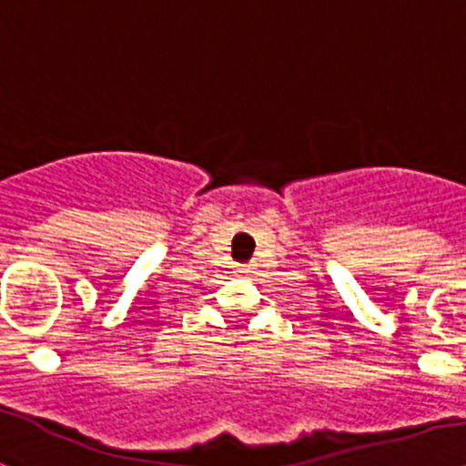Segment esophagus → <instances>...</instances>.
I'll return each mask as SVG.
<instances>
[{
    "instance_id": "obj_1",
    "label": "esophagus",
    "mask_w": 466,
    "mask_h": 466,
    "mask_svg": "<svg viewBox=\"0 0 466 466\" xmlns=\"http://www.w3.org/2000/svg\"><path fill=\"white\" fill-rule=\"evenodd\" d=\"M237 273H241V275L250 273V266H237Z\"/></svg>"
}]
</instances>
